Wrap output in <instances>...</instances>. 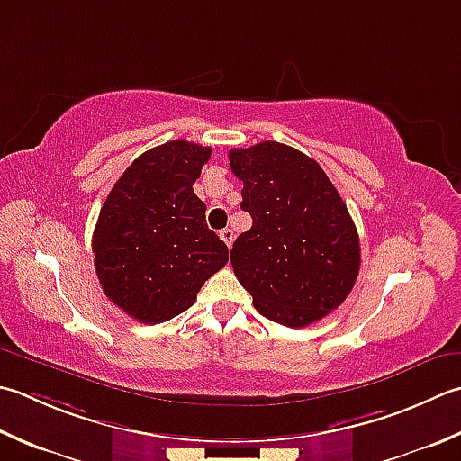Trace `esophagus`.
Instances as JSON below:
<instances>
[{
    "instance_id": "1",
    "label": "esophagus",
    "mask_w": 461,
    "mask_h": 461,
    "mask_svg": "<svg viewBox=\"0 0 461 461\" xmlns=\"http://www.w3.org/2000/svg\"><path fill=\"white\" fill-rule=\"evenodd\" d=\"M220 238L228 243V248H231V243H233V231L230 230V228H225V230H221L220 231Z\"/></svg>"
}]
</instances>
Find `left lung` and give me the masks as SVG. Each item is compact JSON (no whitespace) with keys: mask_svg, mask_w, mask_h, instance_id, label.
<instances>
[{"mask_svg":"<svg viewBox=\"0 0 461 461\" xmlns=\"http://www.w3.org/2000/svg\"><path fill=\"white\" fill-rule=\"evenodd\" d=\"M251 228L231 248L233 274L254 308L287 328L326 318L359 274L354 220L315 159L277 141L230 151Z\"/></svg>","mask_w":461,"mask_h":461,"instance_id":"1","label":"left lung"}]
</instances>
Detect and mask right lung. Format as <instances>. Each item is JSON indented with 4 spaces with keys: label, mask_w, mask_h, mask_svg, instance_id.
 Returning <instances> with one entry per match:
<instances>
[{
    "label": "right lung",
    "mask_w": 461,
    "mask_h": 461,
    "mask_svg": "<svg viewBox=\"0 0 461 461\" xmlns=\"http://www.w3.org/2000/svg\"><path fill=\"white\" fill-rule=\"evenodd\" d=\"M212 148L174 140L133 161L112 187L94 230L104 294L133 320L161 323L192 308L230 249L205 225L194 194Z\"/></svg>",
    "instance_id": "right-lung-1"
}]
</instances>
